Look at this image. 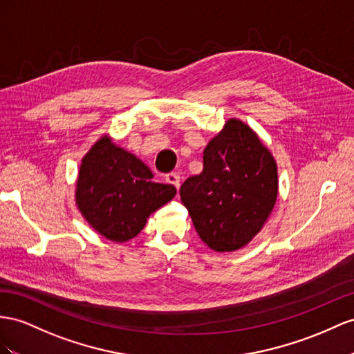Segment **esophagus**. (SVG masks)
I'll use <instances>...</instances> for the list:
<instances>
[{"label": "esophagus", "mask_w": 354, "mask_h": 354, "mask_svg": "<svg viewBox=\"0 0 354 354\" xmlns=\"http://www.w3.org/2000/svg\"><path fill=\"white\" fill-rule=\"evenodd\" d=\"M166 180H167L169 184L174 185L176 189H179V187H180V178H179L178 174H167L166 175Z\"/></svg>", "instance_id": "34e87169"}]
</instances>
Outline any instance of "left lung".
Segmentation results:
<instances>
[{
  "mask_svg": "<svg viewBox=\"0 0 354 354\" xmlns=\"http://www.w3.org/2000/svg\"><path fill=\"white\" fill-rule=\"evenodd\" d=\"M196 232L218 252L248 245L263 229L278 196L277 161L257 133L225 121L203 151V170L179 189Z\"/></svg>",
  "mask_w": 354,
  "mask_h": 354,
  "instance_id": "obj_1",
  "label": "left lung"
}]
</instances>
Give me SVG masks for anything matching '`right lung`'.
Listing matches in <instances>:
<instances>
[{
	"mask_svg": "<svg viewBox=\"0 0 354 354\" xmlns=\"http://www.w3.org/2000/svg\"><path fill=\"white\" fill-rule=\"evenodd\" d=\"M152 178L142 160L102 136L80 162L76 206L102 236L127 242L138 236L152 212L176 194L174 185L153 183Z\"/></svg>",
	"mask_w": 354,
	"mask_h": 354,
	"instance_id": "add662e5",
	"label": "right lung"
}]
</instances>
